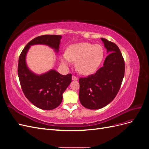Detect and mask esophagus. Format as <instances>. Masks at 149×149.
<instances>
[{"label":"esophagus","mask_w":149,"mask_h":149,"mask_svg":"<svg viewBox=\"0 0 149 149\" xmlns=\"http://www.w3.org/2000/svg\"><path fill=\"white\" fill-rule=\"evenodd\" d=\"M72 80H73V81H77V80H78V78L76 77L75 76H72Z\"/></svg>","instance_id":"1"}]
</instances>
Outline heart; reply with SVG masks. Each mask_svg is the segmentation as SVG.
Wrapping results in <instances>:
<instances>
[{"label":"heart","mask_w":149,"mask_h":149,"mask_svg":"<svg viewBox=\"0 0 149 149\" xmlns=\"http://www.w3.org/2000/svg\"><path fill=\"white\" fill-rule=\"evenodd\" d=\"M104 56L102 47L99 44L93 45L81 42L71 45L66 53L60 56L61 63L70 66L72 61L76 62V68L80 74H93L101 64Z\"/></svg>","instance_id":"heart-1"}]
</instances>
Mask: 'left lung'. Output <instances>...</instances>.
Masks as SVG:
<instances>
[{
  "instance_id": "left-lung-1",
  "label": "left lung",
  "mask_w": 149,
  "mask_h": 149,
  "mask_svg": "<svg viewBox=\"0 0 149 149\" xmlns=\"http://www.w3.org/2000/svg\"><path fill=\"white\" fill-rule=\"evenodd\" d=\"M101 39L109 54L103 66L95 74L79 80L80 102L89 109L109 104L118 94L124 76V61L119 47L106 38Z\"/></svg>"
}]
</instances>
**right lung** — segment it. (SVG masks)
Wrapping results in <instances>:
<instances>
[{"label": "right lung", "mask_w": 149, "mask_h": 149, "mask_svg": "<svg viewBox=\"0 0 149 149\" xmlns=\"http://www.w3.org/2000/svg\"><path fill=\"white\" fill-rule=\"evenodd\" d=\"M62 37L57 35H45L36 37L22 50L18 64V76L25 97L34 106L43 110H52L59 106L63 93L71 83V74L62 75L55 70L42 74L31 71L26 63V56L30 47L45 45L58 53Z\"/></svg>", "instance_id": "right-lung-1"}]
</instances>
